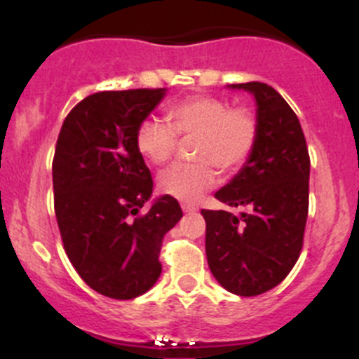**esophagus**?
<instances>
[{
  "label": "esophagus",
  "instance_id": "obj_1",
  "mask_svg": "<svg viewBox=\"0 0 359 359\" xmlns=\"http://www.w3.org/2000/svg\"><path fill=\"white\" fill-rule=\"evenodd\" d=\"M182 212L184 213H194V212H198V206L196 205H189V203H182Z\"/></svg>",
  "mask_w": 359,
  "mask_h": 359
}]
</instances>
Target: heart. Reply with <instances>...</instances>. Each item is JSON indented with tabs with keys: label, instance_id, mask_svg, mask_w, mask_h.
I'll list each match as a JSON object with an SVG mask.
<instances>
[{
	"label": "heart",
	"instance_id": "1",
	"mask_svg": "<svg viewBox=\"0 0 359 359\" xmlns=\"http://www.w3.org/2000/svg\"><path fill=\"white\" fill-rule=\"evenodd\" d=\"M166 121L147 118L135 132L139 153L153 165L172 158L177 135L194 137L193 158L196 163H177L159 175L163 194L182 203L198 201L217 184V170L233 173L247 163L259 137V123L245 107H231L208 95H193L173 104Z\"/></svg>",
	"mask_w": 359,
	"mask_h": 359
}]
</instances>
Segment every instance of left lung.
Returning <instances> with one entry per match:
<instances>
[{
    "label": "left lung",
    "mask_w": 359,
    "mask_h": 359,
    "mask_svg": "<svg viewBox=\"0 0 359 359\" xmlns=\"http://www.w3.org/2000/svg\"><path fill=\"white\" fill-rule=\"evenodd\" d=\"M227 88L253 95L259 137L247 163L215 198L250 212L236 217L226 210H201L206 260L227 292L253 297L280 285L299 259L311 163L299 118L273 86L250 81Z\"/></svg>",
    "instance_id": "8db88e82"
}]
</instances>
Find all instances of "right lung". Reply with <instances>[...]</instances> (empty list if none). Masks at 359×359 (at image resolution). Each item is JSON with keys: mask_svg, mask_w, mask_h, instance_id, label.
I'll use <instances>...</instances> for the list:
<instances>
[{"mask_svg": "<svg viewBox=\"0 0 359 359\" xmlns=\"http://www.w3.org/2000/svg\"><path fill=\"white\" fill-rule=\"evenodd\" d=\"M166 88L99 92L72 107L57 139L53 200L64 248L90 288L135 299L161 274V240L180 219L172 196H153V179L135 132Z\"/></svg>", "mask_w": 359, "mask_h": 359, "instance_id": "1", "label": "right lung"}]
</instances>
